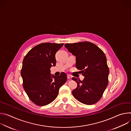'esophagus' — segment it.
<instances>
[{"label": "esophagus", "instance_id": "34e87169", "mask_svg": "<svg viewBox=\"0 0 131 131\" xmlns=\"http://www.w3.org/2000/svg\"><path fill=\"white\" fill-rule=\"evenodd\" d=\"M71 78H72V76H71V75H70V74H67V79H71Z\"/></svg>", "mask_w": 131, "mask_h": 131}]
</instances>
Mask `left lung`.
Here are the masks:
<instances>
[{"label":"left lung","mask_w":131,"mask_h":131,"mask_svg":"<svg viewBox=\"0 0 131 131\" xmlns=\"http://www.w3.org/2000/svg\"><path fill=\"white\" fill-rule=\"evenodd\" d=\"M65 47L76 57V68L84 76L82 81L72 80L77 87L72 91L73 97L85 105H93L102 97L108 84L109 69L103 51L94 43L83 41L66 43Z\"/></svg>","instance_id":"obj_1"}]
</instances>
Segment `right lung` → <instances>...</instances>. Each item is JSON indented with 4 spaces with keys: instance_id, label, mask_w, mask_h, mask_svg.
I'll list each match as a JSON object with an SVG mask.
<instances>
[{
    "instance_id": "add662e5",
    "label": "right lung",
    "mask_w": 131,
    "mask_h": 131,
    "mask_svg": "<svg viewBox=\"0 0 131 131\" xmlns=\"http://www.w3.org/2000/svg\"><path fill=\"white\" fill-rule=\"evenodd\" d=\"M63 45L40 43L32 48L23 59L21 71L23 86L29 99L37 105L43 106L52 102L67 81L64 72L58 77L51 76L50 73L51 67L56 65L55 55Z\"/></svg>"
}]
</instances>
